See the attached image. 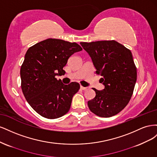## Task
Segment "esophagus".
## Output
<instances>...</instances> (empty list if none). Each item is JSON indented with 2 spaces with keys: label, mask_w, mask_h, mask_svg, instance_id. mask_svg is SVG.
I'll return each mask as SVG.
<instances>
[{
  "label": "esophagus",
  "mask_w": 157,
  "mask_h": 157,
  "mask_svg": "<svg viewBox=\"0 0 157 157\" xmlns=\"http://www.w3.org/2000/svg\"><path fill=\"white\" fill-rule=\"evenodd\" d=\"M80 89L82 90H87V88L86 87H84L82 86H80Z\"/></svg>",
  "instance_id": "obj_1"
}]
</instances>
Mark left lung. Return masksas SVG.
<instances>
[{
    "label": "left lung",
    "mask_w": 157,
    "mask_h": 157,
    "mask_svg": "<svg viewBox=\"0 0 157 157\" xmlns=\"http://www.w3.org/2000/svg\"><path fill=\"white\" fill-rule=\"evenodd\" d=\"M91 57L96 73L100 75L103 90L93 88L96 97L88 101L95 115L111 117L129 103L137 79V68L131 51L115 40L80 42Z\"/></svg>",
    "instance_id": "left-lung-1"
}]
</instances>
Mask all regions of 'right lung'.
<instances>
[{"mask_svg":"<svg viewBox=\"0 0 157 157\" xmlns=\"http://www.w3.org/2000/svg\"><path fill=\"white\" fill-rule=\"evenodd\" d=\"M82 50L76 42L56 39L42 40L27 50L20 69L21 87L28 103L42 117L55 119L69 111L80 84H63L56 76L63 75L69 57Z\"/></svg>","mask_w":157,"mask_h":157,"instance_id":"right-lung-1","label":"right lung"}]
</instances>
